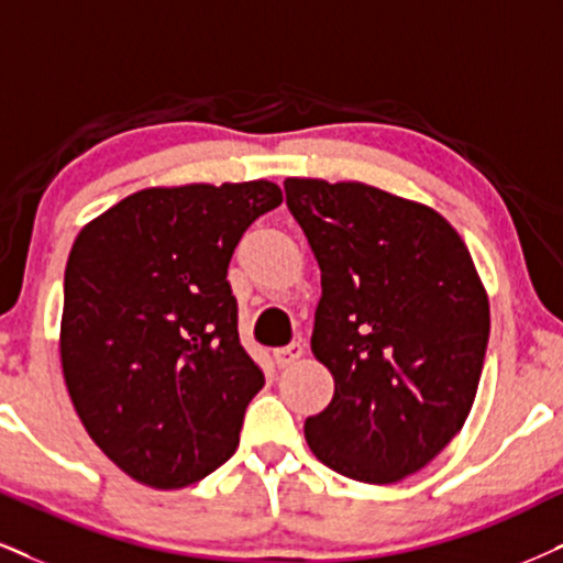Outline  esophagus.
I'll return each mask as SVG.
<instances>
[{"mask_svg":"<svg viewBox=\"0 0 563 563\" xmlns=\"http://www.w3.org/2000/svg\"><path fill=\"white\" fill-rule=\"evenodd\" d=\"M302 355H305L302 344L295 342V344H289V346H282V350H276L274 352V360H276V365H279V367H289V365H295Z\"/></svg>","mask_w":563,"mask_h":563,"instance_id":"34e87169","label":"esophagus"}]
</instances>
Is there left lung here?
<instances>
[{
  "mask_svg": "<svg viewBox=\"0 0 563 563\" xmlns=\"http://www.w3.org/2000/svg\"><path fill=\"white\" fill-rule=\"evenodd\" d=\"M284 190L321 268L310 346L334 376L305 441L352 481H405L460 433L481 384L490 308L473 255L435 208L380 187Z\"/></svg>",
  "mask_w": 563,
  "mask_h": 563,
  "instance_id": "left-lung-1",
  "label": "left lung"
}]
</instances>
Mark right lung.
<instances>
[{"label":"right lung","instance_id":"1","mask_svg":"<svg viewBox=\"0 0 563 563\" xmlns=\"http://www.w3.org/2000/svg\"><path fill=\"white\" fill-rule=\"evenodd\" d=\"M282 187H145L90 219L69 250L59 357L75 412L124 475L158 490L234 454L261 367L242 350L227 266Z\"/></svg>","mask_w":563,"mask_h":563}]
</instances>
